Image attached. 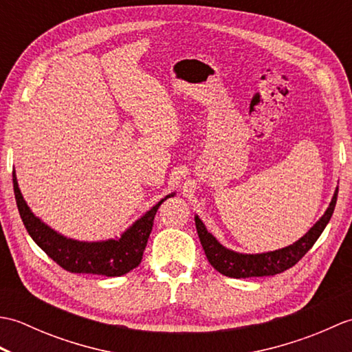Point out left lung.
<instances>
[{
    "label": "left lung",
    "mask_w": 352,
    "mask_h": 352,
    "mask_svg": "<svg viewBox=\"0 0 352 352\" xmlns=\"http://www.w3.org/2000/svg\"><path fill=\"white\" fill-rule=\"evenodd\" d=\"M338 192L339 188L334 192L330 207L327 208L322 218L309 230L307 234L302 236L300 241L295 242L294 245L286 246V248L265 254H239L223 248V246L206 230L204 223L201 222L198 216H195L197 231L207 260L210 261V265L216 271L226 276H231V278L269 276L287 271V269L295 266L298 261L310 251L311 246L316 243L319 236L322 234L327 223L330 222L333 216L336 201H338Z\"/></svg>",
    "instance_id": "8db88e82"
}]
</instances>
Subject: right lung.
Masks as SVG:
<instances>
[{
  "instance_id": "1",
  "label": "right lung",
  "mask_w": 352,
  "mask_h": 352,
  "mask_svg": "<svg viewBox=\"0 0 352 352\" xmlns=\"http://www.w3.org/2000/svg\"><path fill=\"white\" fill-rule=\"evenodd\" d=\"M13 190L21 219L24 222L28 234L48 257L69 272L104 276H121L139 266L148 237L151 234L157 208L160 207L163 201L175 195V193H170L166 198L159 201V204H155L151 210L145 213V216L136 221V223L130 230H126L118 241L87 243L66 239L37 219L30 212L28 206L21 195L14 170Z\"/></svg>"
}]
</instances>
